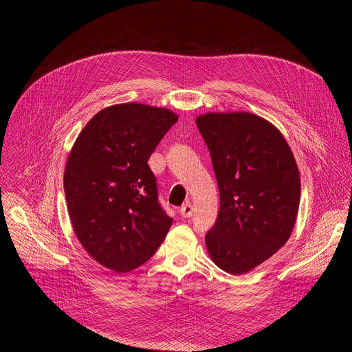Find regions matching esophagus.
<instances>
[{
	"mask_svg": "<svg viewBox=\"0 0 352 352\" xmlns=\"http://www.w3.org/2000/svg\"><path fill=\"white\" fill-rule=\"evenodd\" d=\"M192 211H194L192 206H190V204H184L182 207H180V216H182L184 219H188V217L192 216Z\"/></svg>",
	"mask_w": 352,
	"mask_h": 352,
	"instance_id": "esophagus-1",
	"label": "esophagus"
}]
</instances>
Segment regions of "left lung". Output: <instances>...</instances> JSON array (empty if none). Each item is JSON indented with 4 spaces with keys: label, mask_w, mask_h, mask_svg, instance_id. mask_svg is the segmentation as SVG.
<instances>
[{
    "label": "left lung",
    "mask_w": 352,
    "mask_h": 352,
    "mask_svg": "<svg viewBox=\"0 0 352 352\" xmlns=\"http://www.w3.org/2000/svg\"><path fill=\"white\" fill-rule=\"evenodd\" d=\"M195 122L220 192L208 254L226 273H248L291 236L301 197L298 166L280 131L260 116L206 113Z\"/></svg>",
    "instance_id": "left-lung-1"
}]
</instances>
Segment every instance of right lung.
<instances>
[{
  "label": "right lung",
  "mask_w": 352,
  "mask_h": 352,
  "mask_svg": "<svg viewBox=\"0 0 352 352\" xmlns=\"http://www.w3.org/2000/svg\"><path fill=\"white\" fill-rule=\"evenodd\" d=\"M177 119L146 104L110 105L87 123L69 154L65 192L73 230L91 257L116 273L150 260L172 226L148 158Z\"/></svg>",
  "instance_id": "obj_1"
}]
</instances>
